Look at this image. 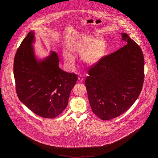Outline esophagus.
Returning a JSON list of instances; mask_svg holds the SVG:
<instances>
[{
  "instance_id": "obj_1",
  "label": "esophagus",
  "mask_w": 158,
  "mask_h": 158,
  "mask_svg": "<svg viewBox=\"0 0 158 158\" xmlns=\"http://www.w3.org/2000/svg\"><path fill=\"white\" fill-rule=\"evenodd\" d=\"M83 76L82 75H79L78 76V81L79 82H82L83 81Z\"/></svg>"
}]
</instances>
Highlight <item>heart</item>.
<instances>
[{"mask_svg":"<svg viewBox=\"0 0 158 158\" xmlns=\"http://www.w3.org/2000/svg\"><path fill=\"white\" fill-rule=\"evenodd\" d=\"M69 48L72 52L82 55V59L85 63L93 66L96 64L102 57L105 50V43L102 40L90 36H84L70 45ZM63 57L69 64L74 65L75 57L69 51L64 50Z\"/></svg>","mask_w":158,"mask_h":158,"instance_id":"1","label":"heart"}]
</instances>
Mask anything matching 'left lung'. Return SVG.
Wrapping results in <instances>:
<instances>
[{
	"instance_id": "left-lung-1",
	"label": "left lung",
	"mask_w": 158,
	"mask_h": 158,
	"mask_svg": "<svg viewBox=\"0 0 158 158\" xmlns=\"http://www.w3.org/2000/svg\"><path fill=\"white\" fill-rule=\"evenodd\" d=\"M124 44L90 67L85 80L92 110L102 120L120 116L135 103L144 82V57L140 47L126 33Z\"/></svg>"
}]
</instances>
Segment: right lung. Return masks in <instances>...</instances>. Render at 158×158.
Returning a JSON list of instances; mask_svg holds the SVG:
<instances>
[{"mask_svg": "<svg viewBox=\"0 0 158 158\" xmlns=\"http://www.w3.org/2000/svg\"><path fill=\"white\" fill-rule=\"evenodd\" d=\"M30 31L17 50L14 74L18 97L31 111L45 118H53L65 110L77 76L59 67L57 54L52 52L43 60L37 59Z\"/></svg>", "mask_w": 158, "mask_h": 158, "instance_id": "right-lung-1", "label": "right lung"}]
</instances>
